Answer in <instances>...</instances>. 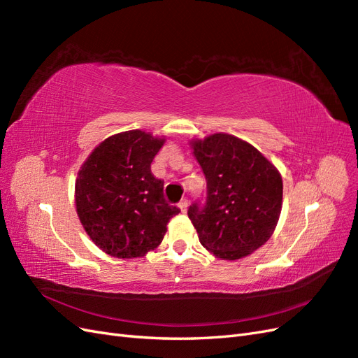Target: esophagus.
<instances>
[{
  "label": "esophagus",
  "instance_id": "obj_1",
  "mask_svg": "<svg viewBox=\"0 0 358 358\" xmlns=\"http://www.w3.org/2000/svg\"><path fill=\"white\" fill-rule=\"evenodd\" d=\"M178 206H179V209H180L182 212H187V209H188V199H182V200L178 203Z\"/></svg>",
  "mask_w": 358,
  "mask_h": 358
}]
</instances>
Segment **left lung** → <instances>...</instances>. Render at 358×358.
I'll return each instance as SVG.
<instances>
[{"label": "left lung", "instance_id": "left-lung-1", "mask_svg": "<svg viewBox=\"0 0 358 358\" xmlns=\"http://www.w3.org/2000/svg\"><path fill=\"white\" fill-rule=\"evenodd\" d=\"M206 178V197L188 218L200 243L218 258L239 259L272 236L282 208V178L243 140L212 134L192 143Z\"/></svg>", "mask_w": 358, "mask_h": 358}]
</instances>
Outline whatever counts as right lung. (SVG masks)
Segmentation results:
<instances>
[{"label": "right lung", "mask_w": 358, "mask_h": 358, "mask_svg": "<svg viewBox=\"0 0 358 358\" xmlns=\"http://www.w3.org/2000/svg\"><path fill=\"white\" fill-rule=\"evenodd\" d=\"M164 138L133 129L106 138L83 162L76 208L85 231L106 254L143 257L180 212L164 199V180L150 171Z\"/></svg>", "instance_id": "obj_1"}]
</instances>
